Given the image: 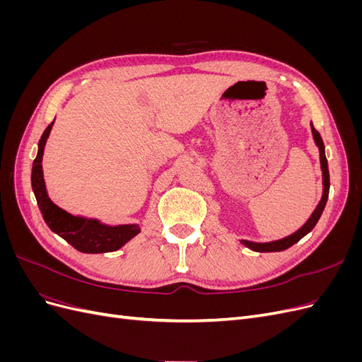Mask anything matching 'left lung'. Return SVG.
I'll return each instance as SVG.
<instances>
[{"mask_svg":"<svg viewBox=\"0 0 362 362\" xmlns=\"http://www.w3.org/2000/svg\"><path fill=\"white\" fill-rule=\"evenodd\" d=\"M311 133H313V139H314V144L315 146L319 148V154H320V169H322V185H323V190H322V198L317 204V206L314 208V211L311 213V216L308 217V221H306L298 231H294L293 234L279 238V240H272V242H250V240H240V243L243 246H246L250 250H255V252H281V250H286L288 247H291L294 243H298L300 238H303L306 234L313 231V228L319 222V218L325 210V205L327 202V196H329V169H327V160L325 156V144L323 140L319 134V131H317L311 122Z\"/></svg>","mask_w":362,"mask_h":362,"instance_id":"1","label":"left lung"}]
</instances>
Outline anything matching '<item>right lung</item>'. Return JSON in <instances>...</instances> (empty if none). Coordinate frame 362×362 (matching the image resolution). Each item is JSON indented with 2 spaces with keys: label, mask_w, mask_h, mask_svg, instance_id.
Listing matches in <instances>:
<instances>
[{
  "label": "right lung",
  "mask_w": 362,
  "mask_h": 362,
  "mask_svg": "<svg viewBox=\"0 0 362 362\" xmlns=\"http://www.w3.org/2000/svg\"><path fill=\"white\" fill-rule=\"evenodd\" d=\"M54 120L43 131L37 145V156L33 161L31 169V187L35 192L43 221L52 233L66 240L71 246L83 252V254H104V252L120 249L140 233L139 223L107 225L103 223L100 218L71 214L51 201L45 180H43L42 158Z\"/></svg>",
  "instance_id": "1"
}]
</instances>
